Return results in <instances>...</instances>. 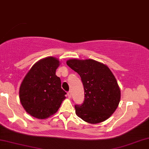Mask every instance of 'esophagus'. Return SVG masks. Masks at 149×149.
Wrapping results in <instances>:
<instances>
[{
	"instance_id": "obj_1",
	"label": "esophagus",
	"mask_w": 149,
	"mask_h": 149,
	"mask_svg": "<svg viewBox=\"0 0 149 149\" xmlns=\"http://www.w3.org/2000/svg\"><path fill=\"white\" fill-rule=\"evenodd\" d=\"M67 95H68V97H69V98H71V91L68 92H67Z\"/></svg>"
}]
</instances>
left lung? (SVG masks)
<instances>
[{
    "instance_id": "8db88e82",
    "label": "left lung",
    "mask_w": 149,
    "mask_h": 149,
    "mask_svg": "<svg viewBox=\"0 0 149 149\" xmlns=\"http://www.w3.org/2000/svg\"><path fill=\"white\" fill-rule=\"evenodd\" d=\"M68 66L80 75L85 100L76 105V113L85 122L100 123L113 113L120 100L117 80L107 65L93 59H69Z\"/></svg>"
}]
</instances>
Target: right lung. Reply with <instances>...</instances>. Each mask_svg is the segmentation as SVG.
<instances>
[{
  "instance_id": "add662e5",
  "label": "right lung",
  "mask_w": 149,
  "mask_h": 149,
  "mask_svg": "<svg viewBox=\"0 0 149 149\" xmlns=\"http://www.w3.org/2000/svg\"><path fill=\"white\" fill-rule=\"evenodd\" d=\"M59 64L55 57L40 59L31 68L22 81L20 102L26 111L34 118L45 119L54 114L66 98L60 78L55 74Z\"/></svg>"
}]
</instances>
